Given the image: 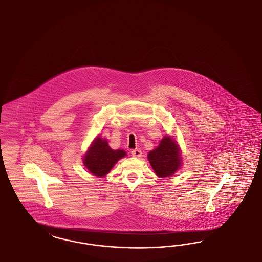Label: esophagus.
I'll list each match as a JSON object with an SVG mask.
<instances>
[{
	"mask_svg": "<svg viewBox=\"0 0 262 262\" xmlns=\"http://www.w3.org/2000/svg\"><path fill=\"white\" fill-rule=\"evenodd\" d=\"M132 156L134 158H141L142 151H141V150H139V149H135V150L132 151Z\"/></svg>",
	"mask_w": 262,
	"mask_h": 262,
	"instance_id": "esophagus-1",
	"label": "esophagus"
}]
</instances>
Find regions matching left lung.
Instances as JSON below:
<instances>
[{"label": "left lung", "mask_w": 262, "mask_h": 262, "mask_svg": "<svg viewBox=\"0 0 262 262\" xmlns=\"http://www.w3.org/2000/svg\"><path fill=\"white\" fill-rule=\"evenodd\" d=\"M148 160L158 177H171L183 165L180 145L172 136L166 135L156 149L149 151Z\"/></svg>", "instance_id": "8db88e82"}]
</instances>
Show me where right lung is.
<instances>
[{"label": "right lung", "instance_id": "1", "mask_svg": "<svg viewBox=\"0 0 262 262\" xmlns=\"http://www.w3.org/2000/svg\"><path fill=\"white\" fill-rule=\"evenodd\" d=\"M126 156L127 152L124 150H112L107 140L98 135L88 147L82 162L89 173L102 178L108 174L118 160Z\"/></svg>", "mask_w": 262, "mask_h": 262}]
</instances>
